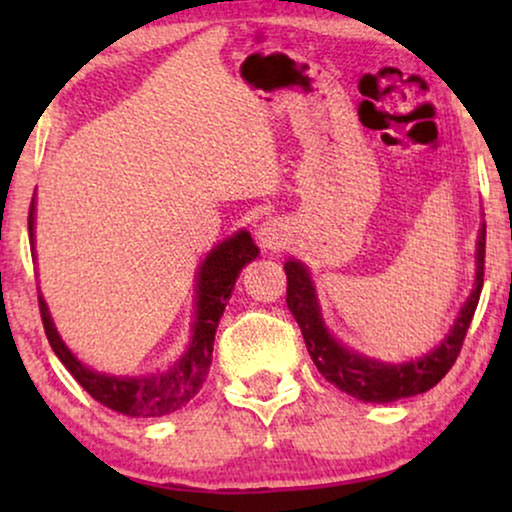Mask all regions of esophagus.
<instances>
[{
    "label": "esophagus",
    "instance_id": "34e87169",
    "mask_svg": "<svg viewBox=\"0 0 512 512\" xmlns=\"http://www.w3.org/2000/svg\"><path fill=\"white\" fill-rule=\"evenodd\" d=\"M256 240L263 249L282 251L289 242V226L282 219H265L256 230Z\"/></svg>",
    "mask_w": 512,
    "mask_h": 512
}]
</instances>
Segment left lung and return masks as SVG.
Masks as SVG:
<instances>
[{
  "label": "left lung",
  "instance_id": "8db88e82",
  "mask_svg": "<svg viewBox=\"0 0 512 512\" xmlns=\"http://www.w3.org/2000/svg\"><path fill=\"white\" fill-rule=\"evenodd\" d=\"M284 270L286 279H289L286 305H289L293 319L298 321L307 352H310L319 373L340 391L359 398V401L391 403L398 398L424 394V391L436 387L457 361L475 307H478L482 277H485V223H482L478 242H475V282L471 293L461 305L457 319H454L445 338L431 352L412 361L384 363L354 352L352 347H347L345 342H340L328 331L307 265L296 261V258H289L284 263Z\"/></svg>",
  "mask_w": 512,
  "mask_h": 512
}]
</instances>
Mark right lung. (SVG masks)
Wrapping results in <instances>:
<instances>
[{
    "label": "right lung",
    "instance_id": "obj_1",
    "mask_svg": "<svg viewBox=\"0 0 512 512\" xmlns=\"http://www.w3.org/2000/svg\"><path fill=\"white\" fill-rule=\"evenodd\" d=\"M34 198L30 205V244L34 249ZM258 256V247L247 230H237L233 237H226L221 244L209 251L200 263L195 275V317L191 326V342L186 352L165 370L144 375H109L97 373L86 363L76 359V354L60 338L53 324L51 312L39 291V310L44 321L46 338L53 352L74 375V380L88 391L95 401L107 405L109 410L128 417H163L172 415L191 401V398L207 382L209 366H212L214 335L226 310L235 279L240 277L244 265ZM37 258V256H34Z\"/></svg>",
    "mask_w": 512,
    "mask_h": 512
}]
</instances>
